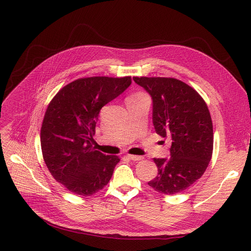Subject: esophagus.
Segmentation results:
<instances>
[{"mask_svg":"<svg viewBox=\"0 0 251 251\" xmlns=\"http://www.w3.org/2000/svg\"><path fill=\"white\" fill-rule=\"evenodd\" d=\"M127 156L129 157L130 160H132V161H141V160H143V156H141V155H135V154H127Z\"/></svg>","mask_w":251,"mask_h":251,"instance_id":"1","label":"esophagus"}]
</instances>
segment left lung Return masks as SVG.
Returning a JSON list of instances; mask_svg holds the SVG:
<instances>
[{
  "mask_svg": "<svg viewBox=\"0 0 251 251\" xmlns=\"http://www.w3.org/2000/svg\"><path fill=\"white\" fill-rule=\"evenodd\" d=\"M152 99L155 132L170 137V159H153L157 176L149 182L166 195L179 193L199 180L214 149L213 122L204 100L194 88L176 78L133 77Z\"/></svg>",
  "mask_w": 251,
  "mask_h": 251,
  "instance_id": "left-lung-1",
  "label": "left lung"
}]
</instances>
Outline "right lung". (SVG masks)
Returning a JSON list of instances; mask_svg holds the SVG:
<instances>
[{
    "instance_id": "1",
    "label": "right lung",
    "mask_w": 251,
    "mask_h": 251,
    "mask_svg": "<svg viewBox=\"0 0 251 251\" xmlns=\"http://www.w3.org/2000/svg\"><path fill=\"white\" fill-rule=\"evenodd\" d=\"M131 84V77L79 78L59 90L48 105L41 129L44 161L70 192L90 196L112 178L118 155L92 147L100 109Z\"/></svg>"
}]
</instances>
